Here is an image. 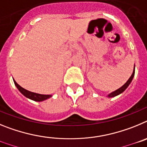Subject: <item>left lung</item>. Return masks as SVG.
Instances as JSON below:
<instances>
[{"mask_svg":"<svg viewBox=\"0 0 147 147\" xmlns=\"http://www.w3.org/2000/svg\"><path fill=\"white\" fill-rule=\"evenodd\" d=\"M134 75H135V67H134V71H133V72H132V74L131 75V76L129 77V79L128 80H127V82L124 84V85L122 87H121L120 88H119L118 90H115L114 92H113V93H111L110 94L108 95V97H114L115 96H118V95L121 94V93H123V92L126 89H127V88L128 86H129V85L130 84V82H132V79H133V77H134Z\"/></svg>","mask_w":147,"mask_h":147,"instance_id":"1","label":"left lung"}]
</instances>
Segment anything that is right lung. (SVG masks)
<instances>
[{
  "mask_svg": "<svg viewBox=\"0 0 147 147\" xmlns=\"http://www.w3.org/2000/svg\"><path fill=\"white\" fill-rule=\"evenodd\" d=\"M14 82H15V85H16L18 89L20 90V92L22 94L24 95V96H25L26 97H27V98H30V99L32 100H34V101H36V102H42V101H44V100L47 99V98H50V97L51 96V95H42L28 91V90H27L24 89V88H22L21 86H20L15 80H14Z\"/></svg>",
  "mask_w": 147,
  "mask_h": 147,
  "instance_id": "right-lung-1",
  "label": "right lung"
}]
</instances>
